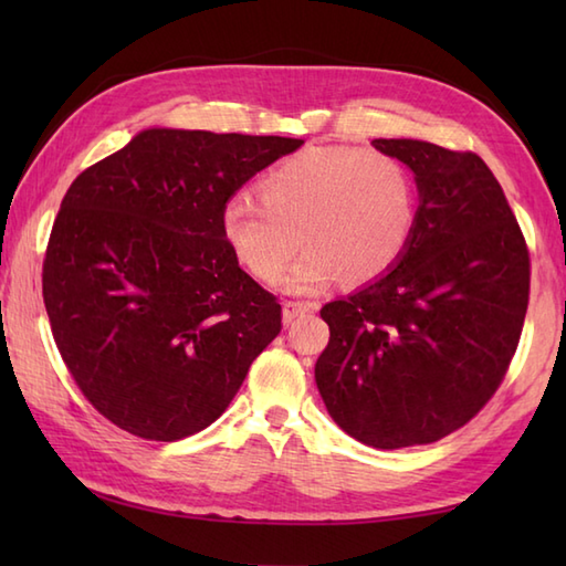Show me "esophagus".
Returning a JSON list of instances; mask_svg holds the SVG:
<instances>
[{
  "instance_id": "esophagus-1",
  "label": "esophagus",
  "mask_w": 566,
  "mask_h": 566,
  "mask_svg": "<svg viewBox=\"0 0 566 566\" xmlns=\"http://www.w3.org/2000/svg\"><path fill=\"white\" fill-rule=\"evenodd\" d=\"M316 304H308V302H284V323H292L296 318H302L306 314H314Z\"/></svg>"
}]
</instances>
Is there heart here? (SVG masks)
Listing matches in <instances>:
<instances>
[{"instance_id": "1", "label": "heart", "mask_w": 566, "mask_h": 566, "mask_svg": "<svg viewBox=\"0 0 566 566\" xmlns=\"http://www.w3.org/2000/svg\"><path fill=\"white\" fill-rule=\"evenodd\" d=\"M416 226V185L406 165L371 148H311L262 177L260 199L240 191L223 233L252 276L272 284L302 245L290 292H316L335 274L377 280L399 260Z\"/></svg>"}]
</instances>
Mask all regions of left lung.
I'll list each match as a JSON object with an SVG mask.
<instances>
[{
	"label": "left lung",
	"mask_w": 566,
	"mask_h": 566,
	"mask_svg": "<svg viewBox=\"0 0 566 566\" xmlns=\"http://www.w3.org/2000/svg\"><path fill=\"white\" fill-rule=\"evenodd\" d=\"M420 203L396 268L321 308L316 384L347 436L379 450L467 426L506 377L531 298V252L494 172L472 150L377 138Z\"/></svg>",
	"instance_id": "obj_1"
}]
</instances>
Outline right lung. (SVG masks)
<instances>
[{
	"mask_svg": "<svg viewBox=\"0 0 566 566\" xmlns=\"http://www.w3.org/2000/svg\"><path fill=\"white\" fill-rule=\"evenodd\" d=\"M304 140L143 130L77 175L43 260V302L67 371L143 440L211 426L282 331L276 296L240 270L228 199Z\"/></svg>",
	"mask_w": 566,
	"mask_h": 566,
	"instance_id": "right-lung-1",
	"label": "right lung"
}]
</instances>
